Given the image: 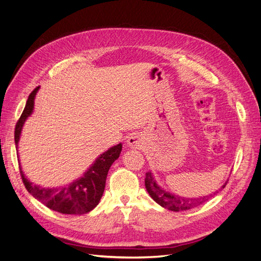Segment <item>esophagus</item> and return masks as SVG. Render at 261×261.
Returning a JSON list of instances; mask_svg holds the SVG:
<instances>
[{"label": "esophagus", "mask_w": 261, "mask_h": 261, "mask_svg": "<svg viewBox=\"0 0 261 261\" xmlns=\"http://www.w3.org/2000/svg\"><path fill=\"white\" fill-rule=\"evenodd\" d=\"M126 143H127L128 147L138 149L141 146V138L139 135H137V134H130L127 140H126Z\"/></svg>", "instance_id": "obj_1"}]
</instances>
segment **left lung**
I'll list each match as a JSON object with an SVG mask.
<instances>
[{
  "mask_svg": "<svg viewBox=\"0 0 261 261\" xmlns=\"http://www.w3.org/2000/svg\"><path fill=\"white\" fill-rule=\"evenodd\" d=\"M226 183L222 186L225 187ZM145 186L150 197L163 208H167L171 211H184L199 206L202 202L208 200V196L201 197V198H184L176 195H172L170 193L164 192L159 186L156 185L155 180L151 174V172L146 173ZM211 196V195H210Z\"/></svg>",
  "mask_w": 261,
  "mask_h": 261,
  "instance_id": "1",
  "label": "left lung"
}]
</instances>
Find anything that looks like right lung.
I'll list each match as a JSON object with an SVG mask.
<instances>
[{
	"instance_id": "right-lung-1",
	"label": "right lung",
	"mask_w": 261,
	"mask_h": 261,
	"mask_svg": "<svg viewBox=\"0 0 261 261\" xmlns=\"http://www.w3.org/2000/svg\"><path fill=\"white\" fill-rule=\"evenodd\" d=\"M38 90L39 87L35 88L34 91L29 94L26 107L17 121L16 127H15V144L16 146H18L23 123L33 113L34 101ZM121 151L122 144L110 148L108 151L97 158L94 163L88 171L85 172V174L81 178L74 180L73 183L66 186L57 188H44L33 184L23 175L19 165L22 183L36 199L41 201L51 210L64 213V215H84V213L89 212L97 207L105 192L109 169L120 156Z\"/></svg>"
}]
</instances>
